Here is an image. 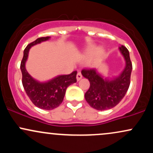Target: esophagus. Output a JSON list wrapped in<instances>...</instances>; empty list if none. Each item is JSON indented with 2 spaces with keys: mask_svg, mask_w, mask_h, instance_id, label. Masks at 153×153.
Here are the masks:
<instances>
[{
  "mask_svg": "<svg viewBox=\"0 0 153 153\" xmlns=\"http://www.w3.org/2000/svg\"><path fill=\"white\" fill-rule=\"evenodd\" d=\"M82 78V76L81 73H80V72H78V74H77V75H76V79H77V80H78V81H79V80H80V79H81Z\"/></svg>",
  "mask_w": 153,
  "mask_h": 153,
  "instance_id": "obj_1",
  "label": "esophagus"
}]
</instances>
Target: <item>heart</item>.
I'll return each instance as SVG.
<instances>
[{"mask_svg":"<svg viewBox=\"0 0 153 153\" xmlns=\"http://www.w3.org/2000/svg\"><path fill=\"white\" fill-rule=\"evenodd\" d=\"M96 54L97 57H101L103 54V50L101 48H99V50H95L94 48H93V49H90V50H88L86 52V55L88 56V57L92 56L93 54Z\"/></svg>","mask_w":153,"mask_h":153,"instance_id":"obj_1","label":"heart"}]
</instances>
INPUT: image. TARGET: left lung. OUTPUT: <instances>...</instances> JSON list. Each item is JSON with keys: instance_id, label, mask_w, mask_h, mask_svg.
<instances>
[{"instance_id": "obj_1", "label": "left lung", "mask_w": 153, "mask_h": 153, "mask_svg": "<svg viewBox=\"0 0 153 153\" xmlns=\"http://www.w3.org/2000/svg\"><path fill=\"white\" fill-rule=\"evenodd\" d=\"M119 50L125 61V67L117 76L104 77L97 69L81 71L82 76L90 82V88L85 94V99L96 110H107L116 106L129 88L132 71L129 52L123 45L119 47Z\"/></svg>"}]
</instances>
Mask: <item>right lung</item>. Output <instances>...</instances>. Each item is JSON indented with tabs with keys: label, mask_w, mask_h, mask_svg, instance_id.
Listing matches in <instances>:
<instances>
[{
	"label": "right lung",
	"mask_w": 153,
	"mask_h": 153,
	"mask_svg": "<svg viewBox=\"0 0 153 153\" xmlns=\"http://www.w3.org/2000/svg\"><path fill=\"white\" fill-rule=\"evenodd\" d=\"M50 38V36L38 38L28 45L24 51V57L21 62L22 84L26 94L35 106L45 110H52L59 106L64 99L67 88L77 81V71L70 75H57L47 81L40 82L31 77L26 71V63L30 49L34 45L48 41Z\"/></svg>",
	"instance_id": "right-lung-1"
}]
</instances>
